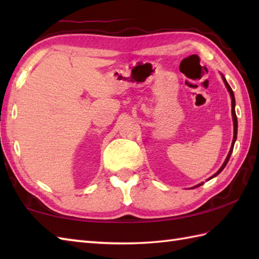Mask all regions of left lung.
<instances>
[{
	"mask_svg": "<svg viewBox=\"0 0 259 259\" xmlns=\"http://www.w3.org/2000/svg\"><path fill=\"white\" fill-rule=\"evenodd\" d=\"M223 80H224V82H225V85H226V88H227L228 91H229L230 98H232V114H233V120H234V138H233V144H232V147H230V150H229V152H228V156H227V158H226V160H225V162L223 163V166L221 167V169H219L218 171H217L216 174H214L213 176H211V177L209 178L208 180H210L211 178L216 177V176L221 174V172L223 171V169H224L225 167H226V164H227V162H228V160H229V158H230V155H232V152H233L235 141H236V139H237V117H236V112H235V96H234V92H233V90H232V88H230V85L228 84V82L226 81V79L224 78V75H223ZM201 185H202V183L199 184V185H197L196 187H199V186H201Z\"/></svg>",
	"mask_w": 259,
	"mask_h": 259,
	"instance_id": "left-lung-1",
	"label": "left lung"
}]
</instances>
